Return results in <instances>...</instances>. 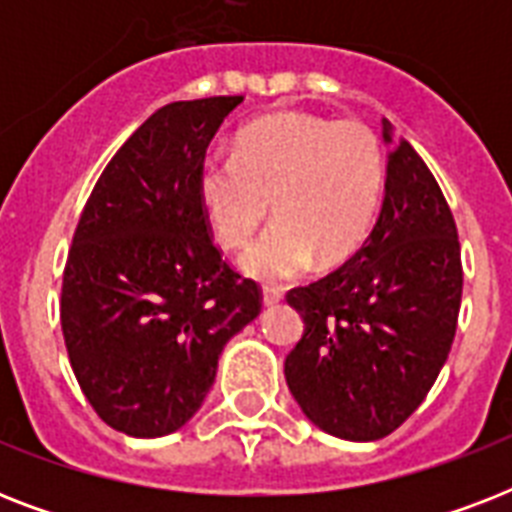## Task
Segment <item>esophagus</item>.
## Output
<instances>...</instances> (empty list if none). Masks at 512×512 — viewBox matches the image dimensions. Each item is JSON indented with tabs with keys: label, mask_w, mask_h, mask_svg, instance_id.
<instances>
[{
	"label": "esophagus",
	"mask_w": 512,
	"mask_h": 512,
	"mask_svg": "<svg viewBox=\"0 0 512 512\" xmlns=\"http://www.w3.org/2000/svg\"><path fill=\"white\" fill-rule=\"evenodd\" d=\"M281 303V292L279 289H263V305L265 308H273V305H279Z\"/></svg>",
	"instance_id": "34e87169"
}]
</instances>
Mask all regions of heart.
Returning <instances> with one entry per match:
<instances>
[{
	"label": "heart",
	"mask_w": 512,
	"mask_h": 512,
	"mask_svg": "<svg viewBox=\"0 0 512 512\" xmlns=\"http://www.w3.org/2000/svg\"><path fill=\"white\" fill-rule=\"evenodd\" d=\"M385 188L377 135L353 119L276 114L244 127L236 156H209L199 199L217 244L244 247L268 217L276 225L239 257L244 276L279 284L319 257L345 263L372 231Z\"/></svg>",
	"instance_id": "obj_1"
}]
</instances>
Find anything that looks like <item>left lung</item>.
<instances>
[{
  "label": "left lung",
  "instance_id": "left-lung-1",
  "mask_svg": "<svg viewBox=\"0 0 512 512\" xmlns=\"http://www.w3.org/2000/svg\"><path fill=\"white\" fill-rule=\"evenodd\" d=\"M385 196L364 247L287 303L305 321L284 377L308 420L345 441L401 425L449 358L462 303L457 225L436 177L393 124Z\"/></svg>",
  "mask_w": 512,
  "mask_h": 512
}]
</instances>
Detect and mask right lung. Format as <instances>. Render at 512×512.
I'll use <instances>...</instances> for the list:
<instances>
[{
    "mask_svg": "<svg viewBox=\"0 0 512 512\" xmlns=\"http://www.w3.org/2000/svg\"><path fill=\"white\" fill-rule=\"evenodd\" d=\"M233 98L180 100L148 116L100 175L76 225L60 324L79 388L132 438L199 412L225 342L260 313V289L209 239L199 175Z\"/></svg>",
    "mask_w": 512,
    "mask_h": 512,
    "instance_id": "obj_1",
    "label": "right lung"
}]
</instances>
